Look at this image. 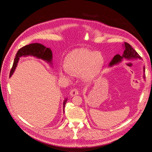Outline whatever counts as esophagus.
Masks as SVG:
<instances>
[{"label":"esophagus","instance_id":"obj_1","mask_svg":"<svg viewBox=\"0 0 152 152\" xmlns=\"http://www.w3.org/2000/svg\"><path fill=\"white\" fill-rule=\"evenodd\" d=\"M79 90H78L77 89H73L71 90L70 94L72 96H74L76 95H78L79 94Z\"/></svg>","mask_w":152,"mask_h":152}]
</instances>
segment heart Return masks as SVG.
I'll list each match as a JSON object with an SVG mask.
<instances>
[{
  "instance_id": "obj_1",
  "label": "heart",
  "mask_w": 152,
  "mask_h": 152,
  "mask_svg": "<svg viewBox=\"0 0 152 152\" xmlns=\"http://www.w3.org/2000/svg\"><path fill=\"white\" fill-rule=\"evenodd\" d=\"M64 72H69L73 75L80 73L87 80H93L102 70L104 64L102 54L84 49L72 50L65 58Z\"/></svg>"
}]
</instances>
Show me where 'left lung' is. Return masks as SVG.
<instances>
[{
	"label": "left lung",
	"instance_id": "obj_1",
	"mask_svg": "<svg viewBox=\"0 0 152 152\" xmlns=\"http://www.w3.org/2000/svg\"><path fill=\"white\" fill-rule=\"evenodd\" d=\"M124 49H125V50H124L122 56H121L120 54L115 55V56L113 57L112 61L110 63V66L122 61V59L124 58H126L127 59H132L136 58L141 59V56H140L139 54L132 48V46L129 44H128L127 42H124Z\"/></svg>",
	"mask_w": 152,
	"mask_h": 152
}]
</instances>
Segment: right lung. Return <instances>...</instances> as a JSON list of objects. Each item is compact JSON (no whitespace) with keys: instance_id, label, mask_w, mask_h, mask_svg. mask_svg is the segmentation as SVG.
I'll return each mask as SVG.
<instances>
[{"instance_id":"right-lung-1","label":"right lung","mask_w":152,"mask_h":152,"mask_svg":"<svg viewBox=\"0 0 152 152\" xmlns=\"http://www.w3.org/2000/svg\"><path fill=\"white\" fill-rule=\"evenodd\" d=\"M28 55H31V56H35L37 58H41L48 62L51 61L53 57L51 50L49 48H45L42 44L39 43H34L30 44L29 45H26L18 50L15 59H14L13 65L10 72V77L12 75L14 71H15L20 58L23 56H28ZM66 101L67 99H66L63 102L64 108H65Z\"/></svg>"}]
</instances>
